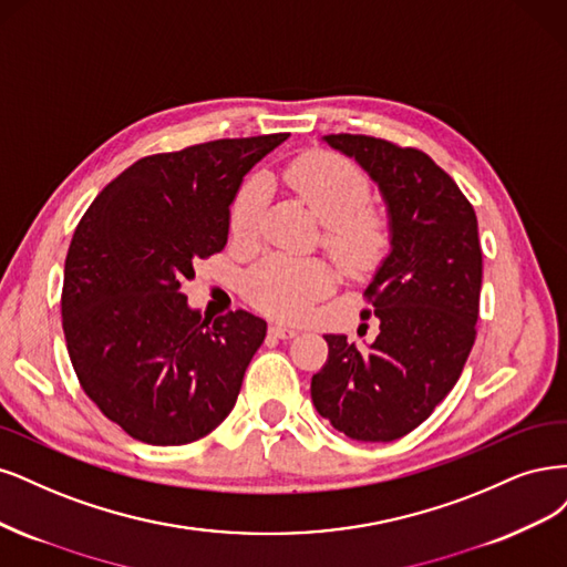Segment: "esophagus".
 <instances>
[{
    "label": "esophagus",
    "instance_id": "obj_1",
    "mask_svg": "<svg viewBox=\"0 0 567 567\" xmlns=\"http://www.w3.org/2000/svg\"><path fill=\"white\" fill-rule=\"evenodd\" d=\"M270 334H272V337H278V339H291V337H297L299 332L295 330V327L282 324V322H276V324H270Z\"/></svg>",
    "mask_w": 567,
    "mask_h": 567
}]
</instances>
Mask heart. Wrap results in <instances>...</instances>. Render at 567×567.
Masks as SVG:
<instances>
[{
    "mask_svg": "<svg viewBox=\"0 0 567 567\" xmlns=\"http://www.w3.org/2000/svg\"><path fill=\"white\" fill-rule=\"evenodd\" d=\"M285 184L324 226V245L349 266L372 261L386 243V224L368 209L370 184L351 159L334 153H308L285 169ZM268 199L264 176H251L230 207V235L249 243L259 230ZM334 287V272L318 259L268 257L247 276V295L268 313L301 320Z\"/></svg>",
    "mask_w": 567,
    "mask_h": 567,
    "instance_id": "1",
    "label": "heart"
}]
</instances>
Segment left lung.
<instances>
[{"label": "left lung", "instance_id": "obj_1", "mask_svg": "<svg viewBox=\"0 0 567 567\" xmlns=\"http://www.w3.org/2000/svg\"><path fill=\"white\" fill-rule=\"evenodd\" d=\"M374 181L391 249L364 297L379 318L368 351L327 334L330 355L310 381L320 416L353 441L391 443L452 391L476 339L483 251L476 212L422 151L353 134L322 136Z\"/></svg>", "mask_w": 567, "mask_h": 567}]
</instances>
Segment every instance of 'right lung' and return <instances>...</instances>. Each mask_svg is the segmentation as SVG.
<instances>
[{"label":"right lung","instance_id":"add662e5","mask_svg":"<svg viewBox=\"0 0 567 567\" xmlns=\"http://www.w3.org/2000/svg\"><path fill=\"white\" fill-rule=\"evenodd\" d=\"M287 134L221 138L134 162L91 203L63 276V332L84 393L148 445H186L230 414L266 339L235 310L209 322L181 291L228 243L245 174Z\"/></svg>","mask_w":567,"mask_h":567}]
</instances>
